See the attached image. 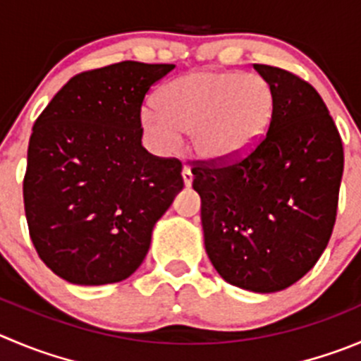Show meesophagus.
<instances>
[{
  "instance_id": "obj_1",
  "label": "esophagus",
  "mask_w": 361,
  "mask_h": 361,
  "mask_svg": "<svg viewBox=\"0 0 361 361\" xmlns=\"http://www.w3.org/2000/svg\"><path fill=\"white\" fill-rule=\"evenodd\" d=\"M183 180H184V186L190 188L191 183H193V173H191V170L188 166L183 168Z\"/></svg>"
}]
</instances>
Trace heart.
I'll return each instance as SVG.
<instances>
[{
    "mask_svg": "<svg viewBox=\"0 0 361 361\" xmlns=\"http://www.w3.org/2000/svg\"><path fill=\"white\" fill-rule=\"evenodd\" d=\"M157 104L159 109L143 106L140 123L159 152H175L186 133L198 159L228 164L252 152L266 135L273 90L257 74L198 71L163 87Z\"/></svg>",
    "mask_w": 361,
    "mask_h": 361,
    "instance_id": "heart-1",
    "label": "heart"
}]
</instances>
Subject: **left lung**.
Instances as JSON below:
<instances>
[{
	"instance_id": "1",
	"label": "left lung",
	"mask_w": 361,
	"mask_h": 361,
	"mask_svg": "<svg viewBox=\"0 0 361 361\" xmlns=\"http://www.w3.org/2000/svg\"><path fill=\"white\" fill-rule=\"evenodd\" d=\"M273 90L259 145L230 164H197L205 252L219 276L269 294L303 278L331 238L344 149L321 95L298 75L253 65Z\"/></svg>"
}]
</instances>
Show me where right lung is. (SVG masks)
Here are the masks:
<instances>
[{"label":"right lung","instance_id":"right-lung-1","mask_svg":"<svg viewBox=\"0 0 361 361\" xmlns=\"http://www.w3.org/2000/svg\"><path fill=\"white\" fill-rule=\"evenodd\" d=\"M175 65L120 61L81 72L33 126L23 197L42 262L75 286L131 276L184 188L183 164L142 147L145 94Z\"/></svg>","mask_w":361,"mask_h":361}]
</instances>
